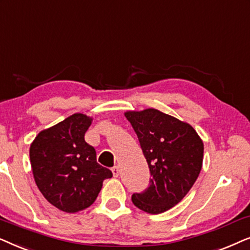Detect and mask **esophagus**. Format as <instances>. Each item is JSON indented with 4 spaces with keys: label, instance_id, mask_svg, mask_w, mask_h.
<instances>
[{
    "label": "esophagus",
    "instance_id": "34e87169",
    "mask_svg": "<svg viewBox=\"0 0 250 250\" xmlns=\"http://www.w3.org/2000/svg\"><path fill=\"white\" fill-rule=\"evenodd\" d=\"M112 172H113V176H114V177H118L120 174V169L118 166H114V167L112 168Z\"/></svg>",
    "mask_w": 250,
    "mask_h": 250
}]
</instances>
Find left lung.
<instances>
[{
	"mask_svg": "<svg viewBox=\"0 0 250 250\" xmlns=\"http://www.w3.org/2000/svg\"><path fill=\"white\" fill-rule=\"evenodd\" d=\"M152 178L134 193L132 204L148 214H161L183 200L202 168L204 143L188 123L155 108L128 111Z\"/></svg>",
	"mask_w": 250,
	"mask_h": 250,
	"instance_id": "8db88e82",
	"label": "left lung"
}]
</instances>
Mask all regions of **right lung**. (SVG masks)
<instances>
[{
    "instance_id": "right-lung-1",
    "label": "right lung",
    "mask_w": 250,
    "mask_h": 250,
    "mask_svg": "<svg viewBox=\"0 0 250 250\" xmlns=\"http://www.w3.org/2000/svg\"><path fill=\"white\" fill-rule=\"evenodd\" d=\"M92 118L75 113L36 136L29 148L35 183L43 197L59 210L90 207L109 169L97 164L96 151L84 141Z\"/></svg>"
}]
</instances>
